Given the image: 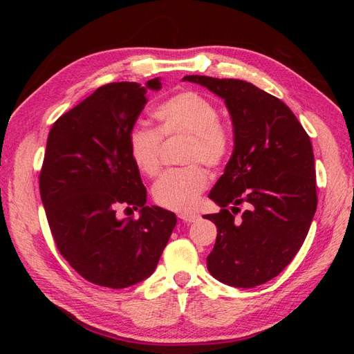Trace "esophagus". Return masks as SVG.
Listing matches in <instances>:
<instances>
[{
    "mask_svg": "<svg viewBox=\"0 0 354 354\" xmlns=\"http://www.w3.org/2000/svg\"><path fill=\"white\" fill-rule=\"evenodd\" d=\"M178 218H181L186 223H194L199 218V216H198V214H194V212H181V214H178Z\"/></svg>",
    "mask_w": 354,
    "mask_h": 354,
    "instance_id": "obj_1",
    "label": "esophagus"
}]
</instances>
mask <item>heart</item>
<instances>
[{
	"label": "heart",
	"mask_w": 354,
	"mask_h": 354,
	"mask_svg": "<svg viewBox=\"0 0 354 354\" xmlns=\"http://www.w3.org/2000/svg\"><path fill=\"white\" fill-rule=\"evenodd\" d=\"M158 129L136 127L130 134V156L142 174L155 177L160 168L162 137L187 136L186 162L201 160L208 167L220 165L229 152V136L220 124V112L209 99L194 91H181L155 109ZM208 186V174L198 164L169 169L153 186V199L159 207L176 212H189L198 205Z\"/></svg>",
	"instance_id": "obj_1"
}]
</instances>
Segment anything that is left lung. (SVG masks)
Returning a JSON list of instances; mask_svg holds the SVG:
<instances>
[{
	"instance_id": "obj_1",
	"label": "left lung",
	"mask_w": 354,
	"mask_h": 354,
	"mask_svg": "<svg viewBox=\"0 0 354 354\" xmlns=\"http://www.w3.org/2000/svg\"><path fill=\"white\" fill-rule=\"evenodd\" d=\"M183 81L223 99L233 125L232 156L208 195L221 211L203 216L217 226L208 272L234 288L263 285L292 261L315 217L312 142L282 100L251 82L201 75ZM241 203L247 209L238 222Z\"/></svg>"
}]
</instances>
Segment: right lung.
Masks as SVG:
<instances>
[{
	"mask_svg": "<svg viewBox=\"0 0 354 354\" xmlns=\"http://www.w3.org/2000/svg\"><path fill=\"white\" fill-rule=\"evenodd\" d=\"M160 78L112 82L53 124L39 174V194L60 254L84 279L121 289L151 276L177 217L146 205V187L130 156V134ZM121 205L137 221L115 216Z\"/></svg>",
	"mask_w": 354,
	"mask_h": 354,
	"instance_id": "1",
	"label": "right lung"
}]
</instances>
